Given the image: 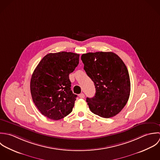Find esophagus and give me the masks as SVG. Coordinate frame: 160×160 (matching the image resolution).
Returning a JSON list of instances; mask_svg holds the SVG:
<instances>
[{
  "label": "esophagus",
  "mask_w": 160,
  "mask_h": 160,
  "mask_svg": "<svg viewBox=\"0 0 160 160\" xmlns=\"http://www.w3.org/2000/svg\"><path fill=\"white\" fill-rule=\"evenodd\" d=\"M78 96L80 98H85V95L83 93H80Z\"/></svg>",
  "instance_id": "obj_1"
}]
</instances>
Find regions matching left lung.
Wrapping results in <instances>:
<instances>
[{"label":"left lung","instance_id":"left-lung-1","mask_svg":"<svg viewBox=\"0 0 160 160\" xmlns=\"http://www.w3.org/2000/svg\"><path fill=\"white\" fill-rule=\"evenodd\" d=\"M84 70L94 82L96 93L87 98L91 111L101 118H112L124 108L130 92L127 67L112 52H88L82 55Z\"/></svg>","mask_w":160,"mask_h":160}]
</instances>
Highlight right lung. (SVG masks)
Masks as SVG:
<instances>
[{
  "label": "right lung",
  "mask_w": 160,
  "mask_h": 160,
  "mask_svg": "<svg viewBox=\"0 0 160 160\" xmlns=\"http://www.w3.org/2000/svg\"><path fill=\"white\" fill-rule=\"evenodd\" d=\"M79 56L70 52L49 53L32 73V101L41 113L50 119H61L72 111L77 96L71 90L69 74L79 63Z\"/></svg>",
  "instance_id": "right-lung-1"
}]
</instances>
